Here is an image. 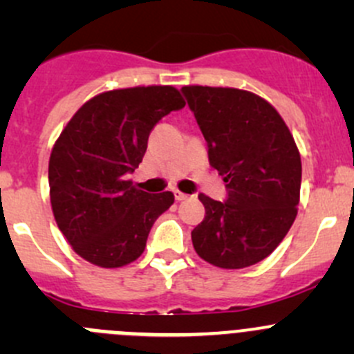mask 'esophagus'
Listing matches in <instances>:
<instances>
[{
    "label": "esophagus",
    "instance_id": "34e87169",
    "mask_svg": "<svg viewBox=\"0 0 354 354\" xmlns=\"http://www.w3.org/2000/svg\"><path fill=\"white\" fill-rule=\"evenodd\" d=\"M174 198H176L178 202H181V200H188L190 197H188L187 194H181L180 190H174Z\"/></svg>",
    "mask_w": 354,
    "mask_h": 354
}]
</instances>
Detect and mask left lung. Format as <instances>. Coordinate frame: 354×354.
<instances>
[{"label": "left lung", "instance_id": "8db88e82", "mask_svg": "<svg viewBox=\"0 0 354 354\" xmlns=\"http://www.w3.org/2000/svg\"><path fill=\"white\" fill-rule=\"evenodd\" d=\"M226 183L224 202L200 194L205 217L192 231L195 252L221 269L269 257L298 214L301 159L291 131L266 99L230 87L181 88Z\"/></svg>", "mask_w": 354, "mask_h": 354}]
</instances>
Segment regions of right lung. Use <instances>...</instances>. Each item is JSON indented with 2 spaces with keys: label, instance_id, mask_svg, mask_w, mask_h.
Masks as SVG:
<instances>
[{
  "label": "right lung",
  "instance_id": "right-lung-1",
  "mask_svg": "<svg viewBox=\"0 0 354 354\" xmlns=\"http://www.w3.org/2000/svg\"><path fill=\"white\" fill-rule=\"evenodd\" d=\"M185 108L171 85L102 92L73 114L49 157V195L59 231L94 266L114 269L144 253L171 192L147 194L128 180L142 162L152 128Z\"/></svg>",
  "mask_w": 354,
  "mask_h": 354
}]
</instances>
